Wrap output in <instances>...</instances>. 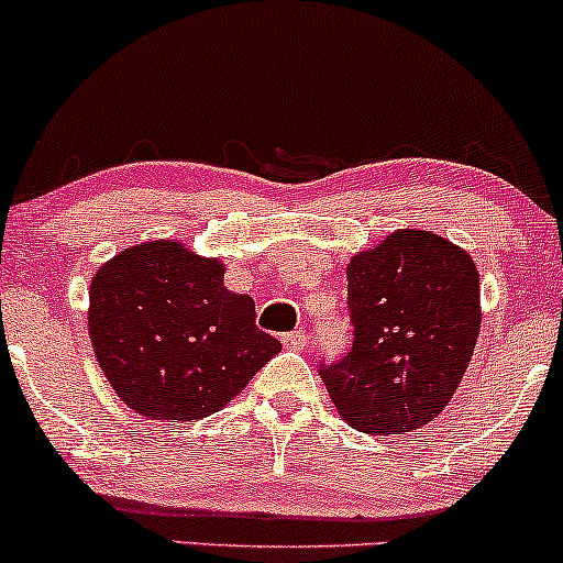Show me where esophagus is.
Instances as JSON below:
<instances>
[{
  "instance_id": "1",
  "label": "esophagus",
  "mask_w": 563,
  "mask_h": 563,
  "mask_svg": "<svg viewBox=\"0 0 563 563\" xmlns=\"http://www.w3.org/2000/svg\"><path fill=\"white\" fill-rule=\"evenodd\" d=\"M283 343H286L288 349H303L309 343V333L307 330H294V333H286L283 335Z\"/></svg>"
}]
</instances>
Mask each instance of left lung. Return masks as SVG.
Segmentation results:
<instances>
[{"instance_id":"left-lung-1","label":"left lung","mask_w":563,"mask_h":563,"mask_svg":"<svg viewBox=\"0 0 563 563\" xmlns=\"http://www.w3.org/2000/svg\"><path fill=\"white\" fill-rule=\"evenodd\" d=\"M349 354L320 375L338 415L367 435H404L435 419L479 335V273L432 230H396L346 267Z\"/></svg>"}]
</instances>
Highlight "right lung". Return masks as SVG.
Segmentation results:
<instances>
[{
  "instance_id": "add662e5",
  "label": "right lung",
  "mask_w": 563,
  "mask_h": 563,
  "mask_svg": "<svg viewBox=\"0 0 563 563\" xmlns=\"http://www.w3.org/2000/svg\"><path fill=\"white\" fill-rule=\"evenodd\" d=\"M225 264L178 241L112 256L88 290V335L120 401L159 422L220 411L280 351L256 328L252 296L222 283Z\"/></svg>"
}]
</instances>
